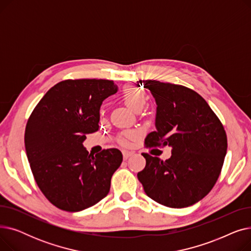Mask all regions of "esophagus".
<instances>
[{"instance_id": "obj_1", "label": "esophagus", "mask_w": 251, "mask_h": 251, "mask_svg": "<svg viewBox=\"0 0 251 251\" xmlns=\"http://www.w3.org/2000/svg\"><path fill=\"white\" fill-rule=\"evenodd\" d=\"M133 154V152L132 151H123V157H124V160H127L129 156H131Z\"/></svg>"}]
</instances>
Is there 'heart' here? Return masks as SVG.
Segmentation results:
<instances>
[{
    "label": "heart",
    "instance_id": "1",
    "mask_svg": "<svg viewBox=\"0 0 251 251\" xmlns=\"http://www.w3.org/2000/svg\"><path fill=\"white\" fill-rule=\"evenodd\" d=\"M121 99L125 102L128 108L136 112L138 110H142L147 101L146 95L143 91L135 86H125L121 91ZM133 134H127V137H132ZM126 140H123V143H126Z\"/></svg>",
    "mask_w": 251,
    "mask_h": 251
}]
</instances>
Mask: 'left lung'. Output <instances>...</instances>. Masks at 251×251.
<instances>
[{
	"instance_id": "8db88e82",
	"label": "left lung",
	"mask_w": 251,
	"mask_h": 251,
	"mask_svg": "<svg viewBox=\"0 0 251 251\" xmlns=\"http://www.w3.org/2000/svg\"><path fill=\"white\" fill-rule=\"evenodd\" d=\"M137 83L151 90L156 103L155 131L147 135L146 144L172 148L165 162L143 153L147 164L137 178L154 201L174 208L192 205L219 178L227 152L225 130L194 90L156 80Z\"/></svg>"
}]
</instances>
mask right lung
<instances>
[{"label": "right lung", "instance_id": "add662e5", "mask_svg": "<svg viewBox=\"0 0 251 251\" xmlns=\"http://www.w3.org/2000/svg\"><path fill=\"white\" fill-rule=\"evenodd\" d=\"M118 86L105 79L65 80L37 103L25 129V150L32 174L47 199L66 212H80L110 191L123 155L117 149L96 155L83 147L100 126L102 101Z\"/></svg>", "mask_w": 251, "mask_h": 251}]
</instances>
